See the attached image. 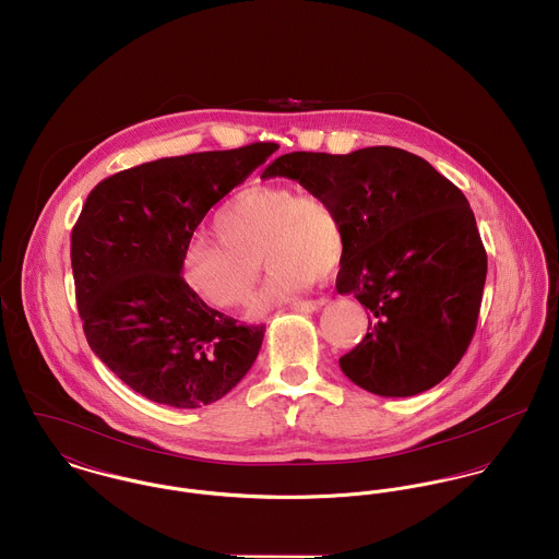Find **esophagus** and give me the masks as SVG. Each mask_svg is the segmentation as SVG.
I'll return each mask as SVG.
<instances>
[{"mask_svg":"<svg viewBox=\"0 0 559 559\" xmlns=\"http://www.w3.org/2000/svg\"><path fill=\"white\" fill-rule=\"evenodd\" d=\"M323 305H325L323 298H319V300H300V302H294L292 309L298 310V312H312V310L321 309Z\"/></svg>","mask_w":559,"mask_h":559,"instance_id":"34e87169","label":"esophagus"}]
</instances>
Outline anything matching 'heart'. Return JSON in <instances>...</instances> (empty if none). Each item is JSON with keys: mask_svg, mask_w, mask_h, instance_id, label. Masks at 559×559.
I'll use <instances>...</instances> for the list:
<instances>
[{"mask_svg": "<svg viewBox=\"0 0 559 559\" xmlns=\"http://www.w3.org/2000/svg\"><path fill=\"white\" fill-rule=\"evenodd\" d=\"M216 238L199 236L182 254L190 289L218 309L250 300L261 270L267 278L254 310L283 305L330 274L343 259L345 231L334 205L314 192L285 185H254L227 199L212 221Z\"/></svg>", "mask_w": 559, "mask_h": 559, "instance_id": "b5f03b06", "label": "heart"}]
</instances>
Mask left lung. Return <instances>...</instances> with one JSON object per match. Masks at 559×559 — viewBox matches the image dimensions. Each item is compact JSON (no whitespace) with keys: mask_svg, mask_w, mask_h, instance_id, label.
Wrapping results in <instances>:
<instances>
[{"mask_svg":"<svg viewBox=\"0 0 559 559\" xmlns=\"http://www.w3.org/2000/svg\"><path fill=\"white\" fill-rule=\"evenodd\" d=\"M261 178L296 180L341 216L336 292L371 314L341 371L379 396H414L448 377L472 343L487 278L465 194L425 158L388 145L283 154Z\"/></svg>","mask_w":559,"mask_h":559,"instance_id":"1","label":"left lung"}]
</instances>
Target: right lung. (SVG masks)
<instances>
[{"instance_id":"add662e5","label":"right lung","mask_w":559,"mask_h":559,"mask_svg":"<svg viewBox=\"0 0 559 559\" xmlns=\"http://www.w3.org/2000/svg\"><path fill=\"white\" fill-rule=\"evenodd\" d=\"M276 143L160 158L87 194L70 238L76 307L92 352L145 399L197 409L249 372L265 325L210 309L182 276V254L227 192Z\"/></svg>"}]
</instances>
